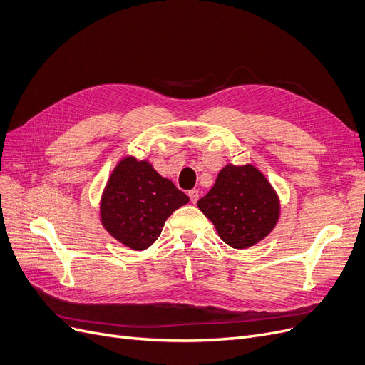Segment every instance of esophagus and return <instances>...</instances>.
<instances>
[{"instance_id": "obj_1", "label": "esophagus", "mask_w": 365, "mask_h": 365, "mask_svg": "<svg viewBox=\"0 0 365 365\" xmlns=\"http://www.w3.org/2000/svg\"><path fill=\"white\" fill-rule=\"evenodd\" d=\"M188 197H190V200H192L193 203H196V202L199 200V190H196V188L190 190V192H188Z\"/></svg>"}]
</instances>
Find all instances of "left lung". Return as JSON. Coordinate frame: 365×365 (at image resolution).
I'll use <instances>...</instances> for the list:
<instances>
[{
	"instance_id": "1",
	"label": "left lung",
	"mask_w": 365,
	"mask_h": 365,
	"mask_svg": "<svg viewBox=\"0 0 365 365\" xmlns=\"http://www.w3.org/2000/svg\"><path fill=\"white\" fill-rule=\"evenodd\" d=\"M197 206L214 222L220 237L236 250L264 239L279 218V199L252 165L222 168Z\"/></svg>"
}]
</instances>
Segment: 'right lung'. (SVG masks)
I'll list each match as a JSON object with an SVG mask.
<instances>
[{"label":"right lung","instance_id":"add662e5","mask_svg":"<svg viewBox=\"0 0 365 365\" xmlns=\"http://www.w3.org/2000/svg\"><path fill=\"white\" fill-rule=\"evenodd\" d=\"M188 197L153 166L133 158L113 170L101 200L103 227L121 244L143 251L162 233L166 218Z\"/></svg>","mask_w":365,"mask_h":365}]
</instances>
